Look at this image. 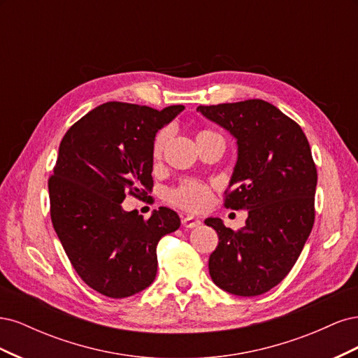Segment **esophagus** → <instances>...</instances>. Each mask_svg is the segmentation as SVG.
Masks as SVG:
<instances>
[{"instance_id":"1","label":"esophagus","mask_w":358,"mask_h":358,"mask_svg":"<svg viewBox=\"0 0 358 358\" xmlns=\"http://www.w3.org/2000/svg\"><path fill=\"white\" fill-rule=\"evenodd\" d=\"M201 221L199 218H194V216H185L182 218V225L187 227V229H194V227H199Z\"/></svg>"}]
</instances>
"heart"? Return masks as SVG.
Returning <instances> with one entry per match:
<instances>
[{
	"mask_svg": "<svg viewBox=\"0 0 358 358\" xmlns=\"http://www.w3.org/2000/svg\"><path fill=\"white\" fill-rule=\"evenodd\" d=\"M209 134H216V133L209 131V129H203V131L197 134V138H201ZM167 142H169V129L164 128L161 129V131H158V134L154 138V143H152L154 158H159L162 155ZM169 197L173 204L179 206L182 209H187L191 212H200L209 206L212 200V191L208 185H206V183L189 179V180L182 182L178 188L173 189Z\"/></svg>",
	"mask_w": 358,
	"mask_h": 358,
	"instance_id": "heart-1",
	"label": "heart"
}]
</instances>
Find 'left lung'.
<instances>
[{
  "label": "left lung",
  "mask_w": 358,
  "mask_h": 358,
  "mask_svg": "<svg viewBox=\"0 0 358 358\" xmlns=\"http://www.w3.org/2000/svg\"><path fill=\"white\" fill-rule=\"evenodd\" d=\"M237 143L225 208L248 210L243 229L208 218L218 233L209 257L210 278L234 296L252 297L276 287L296 264L315 220L317 167L299 124L263 100L199 106Z\"/></svg>",
  "instance_id": "8db88e82"
}]
</instances>
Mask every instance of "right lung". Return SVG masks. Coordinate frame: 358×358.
Returning <instances> with one entry per match:
<instances>
[{
	"mask_svg": "<svg viewBox=\"0 0 358 358\" xmlns=\"http://www.w3.org/2000/svg\"><path fill=\"white\" fill-rule=\"evenodd\" d=\"M183 109L104 103L61 140L49 179L52 224L76 272L103 296L124 299L152 284L157 245L180 227L169 208L143 220L121 203L127 194L148 197L154 187V138Z\"/></svg>",
	"mask_w": 358,
	"mask_h": 358,
	"instance_id": "1",
	"label": "right lung"
}]
</instances>
